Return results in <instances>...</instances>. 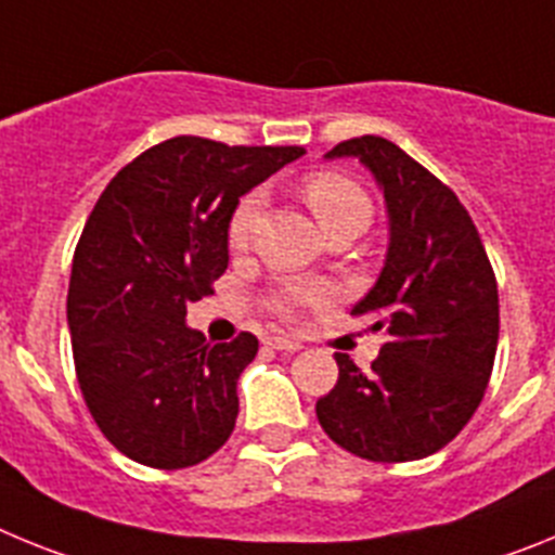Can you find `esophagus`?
<instances>
[{
  "mask_svg": "<svg viewBox=\"0 0 555 555\" xmlns=\"http://www.w3.org/2000/svg\"><path fill=\"white\" fill-rule=\"evenodd\" d=\"M267 345L272 347V350H281V352H297V350H300V341H294V338H288V336H269Z\"/></svg>",
  "mask_w": 555,
  "mask_h": 555,
  "instance_id": "esophagus-1",
  "label": "esophagus"
}]
</instances>
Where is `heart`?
I'll list each match as a JSON object with an SVG mask.
<instances>
[{
	"mask_svg": "<svg viewBox=\"0 0 555 555\" xmlns=\"http://www.w3.org/2000/svg\"><path fill=\"white\" fill-rule=\"evenodd\" d=\"M302 194H306L308 208L313 210V217H317L325 233L336 228H356L361 233L370 224L372 203L366 197V191L352 183L350 178L336 175V171H317V175L306 178ZM258 214H261V194H247L242 203L235 205L228 224L230 247H244L249 242ZM311 300L313 294L306 292V288H288V292L274 297V311L283 313V317H292L297 308Z\"/></svg>",
	"mask_w": 555,
	"mask_h": 555,
	"instance_id": "b5f03b06",
	"label": "heart"
}]
</instances>
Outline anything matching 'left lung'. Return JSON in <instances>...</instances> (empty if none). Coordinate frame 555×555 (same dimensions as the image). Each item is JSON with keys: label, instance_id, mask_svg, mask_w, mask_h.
Returning a JSON list of instances; mask_svg holds the SVG:
<instances>
[{"label": "left lung", "instance_id": "1", "mask_svg": "<svg viewBox=\"0 0 555 555\" xmlns=\"http://www.w3.org/2000/svg\"><path fill=\"white\" fill-rule=\"evenodd\" d=\"M358 158L384 191L389 249L352 306L386 341L372 370L336 352L338 380L317 420L338 448L370 461H416L453 442L483 400L498 350V283L467 208L425 166L380 135L325 155Z\"/></svg>", "mask_w": 555, "mask_h": 555}]
</instances>
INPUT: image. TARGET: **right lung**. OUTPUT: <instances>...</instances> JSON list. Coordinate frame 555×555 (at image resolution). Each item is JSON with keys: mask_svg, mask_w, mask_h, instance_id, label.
I'll return each mask as SVG.
<instances>
[{"mask_svg": "<svg viewBox=\"0 0 555 555\" xmlns=\"http://www.w3.org/2000/svg\"><path fill=\"white\" fill-rule=\"evenodd\" d=\"M306 155L178 135L141 152L96 199L72 261L66 320L77 380L107 442L155 469L194 467L235 428L253 333L210 345L189 302L228 269L238 199Z\"/></svg>", "mask_w": 555, "mask_h": 555, "instance_id": "1", "label": "right lung"}]
</instances>
